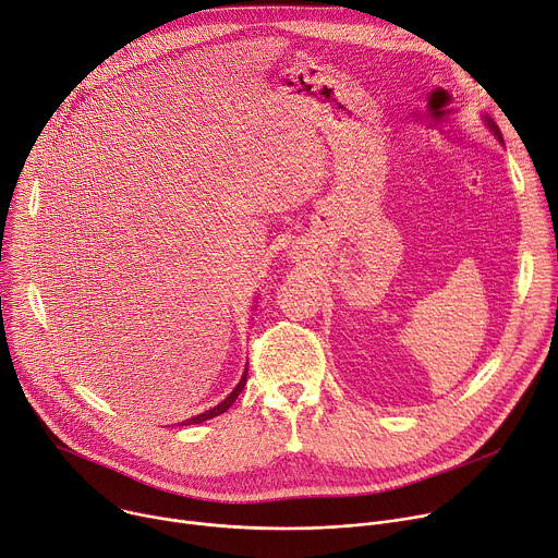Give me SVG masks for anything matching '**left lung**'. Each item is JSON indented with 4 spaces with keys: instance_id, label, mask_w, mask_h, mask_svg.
Masks as SVG:
<instances>
[{
    "instance_id": "obj_1",
    "label": "left lung",
    "mask_w": 558,
    "mask_h": 558,
    "mask_svg": "<svg viewBox=\"0 0 558 558\" xmlns=\"http://www.w3.org/2000/svg\"><path fill=\"white\" fill-rule=\"evenodd\" d=\"M489 125H492V130H494V132H496V136H498V138H502V136H500V132H498V128H496V125H494V123H492V121H489Z\"/></svg>"
}]
</instances>
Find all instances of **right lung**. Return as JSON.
Segmentation results:
<instances>
[{
  "label": "right lung",
  "mask_w": 558,
  "mask_h": 558,
  "mask_svg": "<svg viewBox=\"0 0 558 558\" xmlns=\"http://www.w3.org/2000/svg\"><path fill=\"white\" fill-rule=\"evenodd\" d=\"M244 384H246V369H244V375H242V379H240V384L235 386V390L225 399V401H221V403H217L215 408H210V411H206V413H202V415H197V417H191L189 422H185V426H189V424H202V422H206V420H210V417H217V415H221V413H227L229 411V408L233 405V401L238 399V395L242 392V388H244Z\"/></svg>",
  "instance_id": "add662e5"
}]
</instances>
